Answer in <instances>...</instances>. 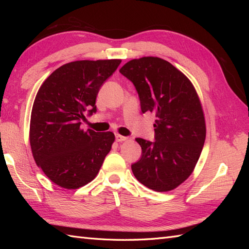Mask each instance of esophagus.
Returning a JSON list of instances; mask_svg holds the SVG:
<instances>
[{
  "mask_svg": "<svg viewBox=\"0 0 249 249\" xmlns=\"http://www.w3.org/2000/svg\"><path fill=\"white\" fill-rule=\"evenodd\" d=\"M115 140L118 142H122V141H125L127 140V137H124V136H121V135H115Z\"/></svg>",
  "mask_w": 249,
  "mask_h": 249,
  "instance_id": "34e87169",
  "label": "esophagus"
}]
</instances>
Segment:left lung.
I'll use <instances>...</instances> for the list:
<instances>
[{
	"label": "left lung",
	"instance_id": "left-lung-1",
	"mask_svg": "<svg viewBox=\"0 0 249 249\" xmlns=\"http://www.w3.org/2000/svg\"><path fill=\"white\" fill-rule=\"evenodd\" d=\"M122 75L134 83L142 113L156 116L155 141L137 138L142 154L131 165L134 176L147 188L169 192L192 174L205 140V120L189 79L170 63L144 56L126 63Z\"/></svg>",
	"mask_w": 249,
	"mask_h": 249
}]
</instances>
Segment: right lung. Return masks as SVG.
<instances>
[{
  "label": "right lung",
  "mask_w": 249,
  "mask_h": 249,
  "mask_svg": "<svg viewBox=\"0 0 249 249\" xmlns=\"http://www.w3.org/2000/svg\"><path fill=\"white\" fill-rule=\"evenodd\" d=\"M121 60L75 61L55 70L41 84L32 108L30 144L36 165L54 184L77 189L97 176L114 142L111 131H84V112L97 111L100 87Z\"/></svg>",
  "instance_id": "add662e5"
}]
</instances>
